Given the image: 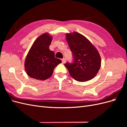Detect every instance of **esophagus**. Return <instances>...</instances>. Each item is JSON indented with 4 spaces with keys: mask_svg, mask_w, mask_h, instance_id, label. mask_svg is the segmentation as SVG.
<instances>
[{
    "mask_svg": "<svg viewBox=\"0 0 127 127\" xmlns=\"http://www.w3.org/2000/svg\"><path fill=\"white\" fill-rule=\"evenodd\" d=\"M61 60H62V63L63 64H64L65 63H66V59H65V58H63Z\"/></svg>",
    "mask_w": 127,
    "mask_h": 127,
    "instance_id": "obj_1",
    "label": "esophagus"
}]
</instances>
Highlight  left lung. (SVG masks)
<instances>
[{"label": "left lung", "mask_w": 127, "mask_h": 127, "mask_svg": "<svg viewBox=\"0 0 127 127\" xmlns=\"http://www.w3.org/2000/svg\"><path fill=\"white\" fill-rule=\"evenodd\" d=\"M72 53L73 61L64 64L70 76L77 81L86 82L96 75L101 64L97 49L86 37L77 32L66 34Z\"/></svg>", "instance_id": "obj_1"}]
</instances>
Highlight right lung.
<instances>
[{"mask_svg": "<svg viewBox=\"0 0 127 127\" xmlns=\"http://www.w3.org/2000/svg\"><path fill=\"white\" fill-rule=\"evenodd\" d=\"M52 37L44 33L34 42L26 56L25 68L30 77L38 80L50 77L53 70L61 60L55 58V53L49 49Z\"/></svg>", "mask_w": 127, "mask_h": 127, "instance_id": "1", "label": "right lung"}]
</instances>
